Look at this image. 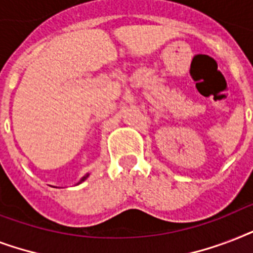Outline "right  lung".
Masks as SVG:
<instances>
[{
  "instance_id": "add662e5",
  "label": "right lung",
  "mask_w": 253,
  "mask_h": 253,
  "mask_svg": "<svg viewBox=\"0 0 253 253\" xmlns=\"http://www.w3.org/2000/svg\"><path fill=\"white\" fill-rule=\"evenodd\" d=\"M87 177H89V173H86V174H85V176H83V177H81V180L79 181V182H77V185H79V184H81V182H83V181H85V180H86Z\"/></svg>"
}]
</instances>
